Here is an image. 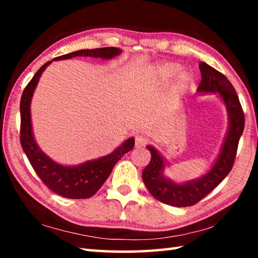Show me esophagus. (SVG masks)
Here are the masks:
<instances>
[{
    "instance_id": "1",
    "label": "esophagus",
    "mask_w": 258,
    "mask_h": 258,
    "mask_svg": "<svg viewBox=\"0 0 258 258\" xmlns=\"http://www.w3.org/2000/svg\"><path fill=\"white\" fill-rule=\"evenodd\" d=\"M148 145V139L143 135H137L135 137V147L137 148H143Z\"/></svg>"
}]
</instances>
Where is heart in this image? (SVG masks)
<instances>
[{"label":"heart","instance_id":"b5f03b06","mask_svg":"<svg viewBox=\"0 0 258 258\" xmlns=\"http://www.w3.org/2000/svg\"><path fill=\"white\" fill-rule=\"evenodd\" d=\"M180 69H181L180 64L174 63V62L166 63L163 67H160L158 73H157V75H158L157 78H158L159 84H164V83L167 82L169 78L173 77L175 74H177ZM190 81H191V77L187 73L182 72L180 74H177V76L175 77V80H174L173 86H172L173 97H178V95H180L183 91L186 89Z\"/></svg>","mask_w":258,"mask_h":258}]
</instances>
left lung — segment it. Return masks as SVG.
Wrapping results in <instances>:
<instances>
[{"instance_id": "8db88e82", "label": "left lung", "mask_w": 258, "mask_h": 258, "mask_svg": "<svg viewBox=\"0 0 258 258\" xmlns=\"http://www.w3.org/2000/svg\"><path fill=\"white\" fill-rule=\"evenodd\" d=\"M199 69L202 73V82L197 91L202 93H220L228 109L230 127L221 154L213 168L206 175L184 184H176L165 177L163 158L155 148L147 147L151 154V159L142 172V180L152 197L160 203L175 207L194 206L224 180L233 167L239 140L244 128L243 110L233 85L223 74L203 61H200Z\"/></svg>"}]
</instances>
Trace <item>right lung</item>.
<instances>
[{
    "mask_svg": "<svg viewBox=\"0 0 258 258\" xmlns=\"http://www.w3.org/2000/svg\"><path fill=\"white\" fill-rule=\"evenodd\" d=\"M118 47H100L92 50H80L73 53L56 56L53 60L71 59L74 56H93V58L111 59L120 53ZM52 62L46 63L38 69L34 77L25 87L20 100V143L29 160L30 165L36 172L42 182L54 194L64 198L86 199L95 195L110 175L113 166L121 157L133 149L134 139L130 138L120 147L102 158L86 161L80 166L67 167L54 163L50 159L35 142L30 121V100L36 87L40 76L44 69Z\"/></svg>",
    "mask_w": 258,
    "mask_h": 258,
    "instance_id": "obj_1",
    "label": "right lung"
}]
</instances>
